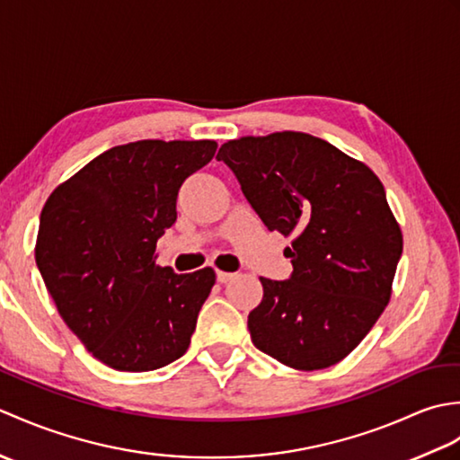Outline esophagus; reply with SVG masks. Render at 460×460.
I'll list each match as a JSON object with an SVG mask.
<instances>
[{"instance_id": "esophagus-1", "label": "esophagus", "mask_w": 460, "mask_h": 460, "mask_svg": "<svg viewBox=\"0 0 460 460\" xmlns=\"http://www.w3.org/2000/svg\"><path fill=\"white\" fill-rule=\"evenodd\" d=\"M233 277H235V275H233V272H225V270H217V280L219 282H229Z\"/></svg>"}]
</instances>
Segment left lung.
Masks as SVG:
<instances>
[{
  "instance_id": "8db88e82",
  "label": "left lung",
  "mask_w": 460,
  "mask_h": 460,
  "mask_svg": "<svg viewBox=\"0 0 460 460\" xmlns=\"http://www.w3.org/2000/svg\"><path fill=\"white\" fill-rule=\"evenodd\" d=\"M217 160L269 231L292 235L288 280L261 277L251 340L295 369L344 359L381 316L402 259V229L366 164L305 132L245 136Z\"/></svg>"
}]
</instances>
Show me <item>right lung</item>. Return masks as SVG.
<instances>
[{"label":"right lung","mask_w":460,"mask_h":460,"mask_svg":"<svg viewBox=\"0 0 460 460\" xmlns=\"http://www.w3.org/2000/svg\"><path fill=\"white\" fill-rule=\"evenodd\" d=\"M215 150L213 140L114 146L49 195L37 267L65 324L112 369H158L190 346L215 272L158 267L155 243L178 217L181 183Z\"/></svg>","instance_id":"add662e5"}]
</instances>
